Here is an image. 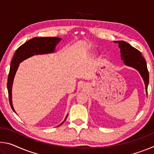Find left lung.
Segmentation results:
<instances>
[{
    "mask_svg": "<svg viewBox=\"0 0 154 154\" xmlns=\"http://www.w3.org/2000/svg\"><path fill=\"white\" fill-rule=\"evenodd\" d=\"M114 43H118V47L120 49L121 52V59L122 60H124V63L126 66L134 68L139 72L144 81L146 93L147 95L149 72L147 70V63L143 56H141V53L124 41H114Z\"/></svg>",
    "mask_w": 154,
    "mask_h": 154,
    "instance_id": "left-lung-1",
    "label": "left lung"
}]
</instances>
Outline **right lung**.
Returning a JSON list of instances; mask_svg holds the SVG:
<instances>
[{"label":"right lung","mask_w":154,"mask_h":154,"mask_svg":"<svg viewBox=\"0 0 154 154\" xmlns=\"http://www.w3.org/2000/svg\"><path fill=\"white\" fill-rule=\"evenodd\" d=\"M61 39L62 38L58 37H35L26 41L20 48H18L15 51L11 62L8 80H7V90H8L9 103L15 113V111L12 104L11 91L15 75L16 73L20 63L34 55L54 53L55 52L56 45L60 43ZM66 118L67 116L64 121L66 120ZM63 123L64 122L59 126Z\"/></svg>","instance_id":"obj_1"}]
</instances>
